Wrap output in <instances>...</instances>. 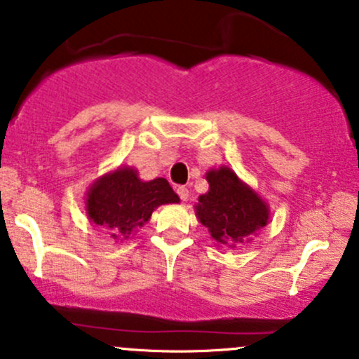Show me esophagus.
Here are the masks:
<instances>
[{"mask_svg": "<svg viewBox=\"0 0 359 359\" xmlns=\"http://www.w3.org/2000/svg\"><path fill=\"white\" fill-rule=\"evenodd\" d=\"M177 194H179V198L182 201H187L189 198V189L184 187V186H179L177 187Z\"/></svg>", "mask_w": 359, "mask_h": 359, "instance_id": "esophagus-1", "label": "esophagus"}]
</instances>
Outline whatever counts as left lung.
I'll use <instances>...</instances> for the list:
<instances>
[{
    "label": "left lung",
    "instance_id": "left-lung-1",
    "mask_svg": "<svg viewBox=\"0 0 359 359\" xmlns=\"http://www.w3.org/2000/svg\"><path fill=\"white\" fill-rule=\"evenodd\" d=\"M210 191L196 206L199 222L219 243L243 242L259 228L266 226L269 210L266 203L238 180L235 172L222 167L208 172Z\"/></svg>",
    "mask_w": 359,
    "mask_h": 359
}]
</instances>
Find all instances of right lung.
Masks as SVG:
<instances>
[{
    "label": "right lung",
    "mask_w": 359,
    "mask_h": 359,
    "mask_svg": "<svg viewBox=\"0 0 359 359\" xmlns=\"http://www.w3.org/2000/svg\"><path fill=\"white\" fill-rule=\"evenodd\" d=\"M179 203L165 179L143 182L133 168H119L98 179L86 198L88 216L112 233L114 238H128L143 226L160 204Z\"/></svg>",
    "instance_id": "1"
}]
</instances>
